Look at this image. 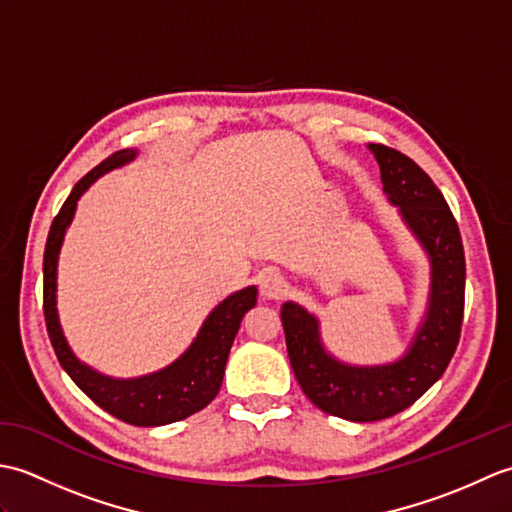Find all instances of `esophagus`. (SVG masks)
<instances>
[{
	"label": "esophagus",
	"instance_id": "34e87169",
	"mask_svg": "<svg viewBox=\"0 0 512 512\" xmlns=\"http://www.w3.org/2000/svg\"><path fill=\"white\" fill-rule=\"evenodd\" d=\"M286 290V279L279 273H264L262 279H259V292H262V297L266 299H281L286 295Z\"/></svg>",
	"mask_w": 512,
	"mask_h": 512
}]
</instances>
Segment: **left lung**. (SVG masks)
I'll use <instances>...</instances> for the list:
<instances>
[{"mask_svg": "<svg viewBox=\"0 0 512 512\" xmlns=\"http://www.w3.org/2000/svg\"><path fill=\"white\" fill-rule=\"evenodd\" d=\"M383 191L420 239L431 262L429 306L416 339L396 363L358 367L325 352L319 321L297 306H281L288 358L312 405L352 422L383 420L411 407L449 367L464 317V248L458 222L433 180L416 162L385 145H369Z\"/></svg>", "mask_w": 512, "mask_h": 512, "instance_id": "left-lung-1", "label": "left lung"}]
</instances>
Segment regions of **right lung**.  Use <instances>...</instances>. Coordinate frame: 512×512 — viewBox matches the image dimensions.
<instances>
[{
    "mask_svg": "<svg viewBox=\"0 0 512 512\" xmlns=\"http://www.w3.org/2000/svg\"><path fill=\"white\" fill-rule=\"evenodd\" d=\"M134 156L136 149H123L105 158L99 167H94L88 176H83L74 184L68 200L63 202L61 211L54 217L46 242V253H43V317H46L54 354H57L61 367L79 385L85 396H90L96 405L112 413L114 418L134 424V427H160V424L193 416L195 411L204 409L217 396L239 323L257 303V288L248 286L226 297L206 317L189 350L178 361L149 376L129 380L103 376L94 372L92 367L83 365L72 354L57 314V262L65 228L70 226L76 202L88 191L90 184L99 180L103 173L123 167L125 162L134 160Z\"/></svg>",
    "mask_w": 512,
    "mask_h": 512,
    "instance_id": "1",
    "label": "right lung"
}]
</instances>
